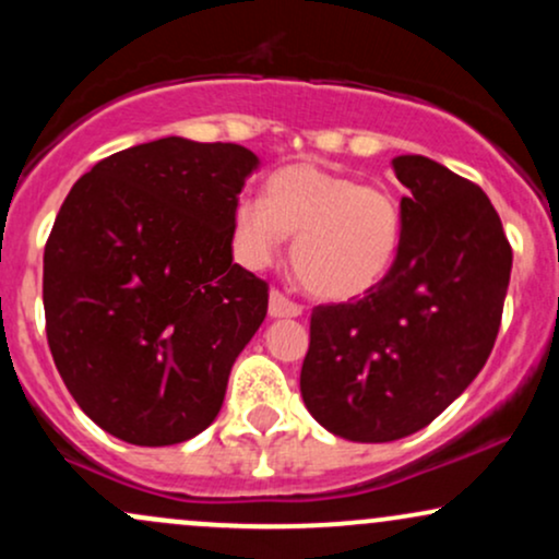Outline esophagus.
Returning <instances> with one entry per match:
<instances>
[{
  "label": "esophagus",
  "mask_w": 559,
  "mask_h": 559,
  "mask_svg": "<svg viewBox=\"0 0 559 559\" xmlns=\"http://www.w3.org/2000/svg\"><path fill=\"white\" fill-rule=\"evenodd\" d=\"M267 316L271 318H299L301 316V307L294 305L286 294H281L278 288L271 292V305H267Z\"/></svg>",
  "instance_id": "34e87169"
}]
</instances>
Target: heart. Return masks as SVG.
Returning <instances> with one entry per match:
<instances>
[{
	"label": "heart",
	"mask_w": 559,
	"mask_h": 559,
	"mask_svg": "<svg viewBox=\"0 0 559 559\" xmlns=\"http://www.w3.org/2000/svg\"><path fill=\"white\" fill-rule=\"evenodd\" d=\"M234 239L249 267L271 265L284 239H294L301 288L323 301H349L386 278L400 252L402 213L383 186L292 163L267 178L265 199L236 202Z\"/></svg>",
	"instance_id": "heart-1"
}]
</instances>
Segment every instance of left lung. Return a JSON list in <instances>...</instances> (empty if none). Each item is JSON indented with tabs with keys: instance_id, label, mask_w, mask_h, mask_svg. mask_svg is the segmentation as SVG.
Listing matches in <instances>:
<instances>
[{
	"instance_id": "left-lung-1",
	"label": "left lung",
	"mask_w": 559,
	"mask_h": 559,
	"mask_svg": "<svg viewBox=\"0 0 559 559\" xmlns=\"http://www.w3.org/2000/svg\"><path fill=\"white\" fill-rule=\"evenodd\" d=\"M409 191L394 265L362 299L320 305L299 389L325 431L381 444L420 431L480 373L512 249L489 197L423 155L391 159Z\"/></svg>"
}]
</instances>
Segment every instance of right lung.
<instances>
[{"label": "right lung", "mask_w": 559, "mask_h": 559, "mask_svg": "<svg viewBox=\"0 0 559 559\" xmlns=\"http://www.w3.org/2000/svg\"><path fill=\"white\" fill-rule=\"evenodd\" d=\"M260 159L181 136L115 152L75 181L44 249L55 365L96 426L136 447L217 418L267 284L234 262V207Z\"/></svg>", "instance_id": "1"}]
</instances>
